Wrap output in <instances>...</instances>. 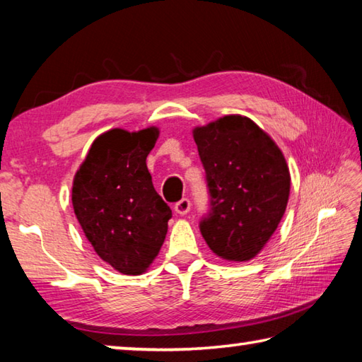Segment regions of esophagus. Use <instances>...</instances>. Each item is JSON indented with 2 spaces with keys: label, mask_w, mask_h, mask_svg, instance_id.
<instances>
[{
  "label": "esophagus",
  "mask_w": 362,
  "mask_h": 362,
  "mask_svg": "<svg viewBox=\"0 0 362 362\" xmlns=\"http://www.w3.org/2000/svg\"><path fill=\"white\" fill-rule=\"evenodd\" d=\"M189 206H192V203H189V199L183 198V199L179 201V203H175L174 211L179 214V216H185V214L189 212Z\"/></svg>",
  "instance_id": "1"
}]
</instances>
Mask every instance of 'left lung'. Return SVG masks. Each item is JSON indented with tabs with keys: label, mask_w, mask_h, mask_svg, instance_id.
I'll use <instances>...</instances> for the list:
<instances>
[{
	"label": "left lung",
	"mask_w": 362,
	"mask_h": 362,
	"mask_svg": "<svg viewBox=\"0 0 362 362\" xmlns=\"http://www.w3.org/2000/svg\"><path fill=\"white\" fill-rule=\"evenodd\" d=\"M193 139L211 193L201 235L220 259H254L276 231L289 201L291 174L283 151L241 115L194 127Z\"/></svg>",
	"instance_id": "obj_1"
}]
</instances>
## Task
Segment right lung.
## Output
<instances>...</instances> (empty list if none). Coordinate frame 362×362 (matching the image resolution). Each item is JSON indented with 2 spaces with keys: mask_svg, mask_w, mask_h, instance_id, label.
Here are the masks:
<instances>
[{
  "mask_svg": "<svg viewBox=\"0 0 362 362\" xmlns=\"http://www.w3.org/2000/svg\"><path fill=\"white\" fill-rule=\"evenodd\" d=\"M158 137L156 126L103 132L73 179L71 204L86 238L122 274L137 276L150 268L173 217L146 168Z\"/></svg>",
  "mask_w": 362,
  "mask_h": 362,
  "instance_id": "1",
  "label": "right lung"
}]
</instances>
